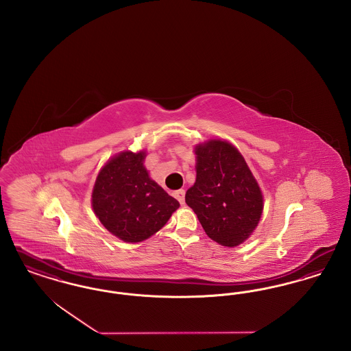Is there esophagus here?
I'll return each instance as SVG.
<instances>
[{
    "mask_svg": "<svg viewBox=\"0 0 351 351\" xmlns=\"http://www.w3.org/2000/svg\"><path fill=\"white\" fill-rule=\"evenodd\" d=\"M173 195H175V197L178 199V201H179L182 205H184V201H185V191H184V189H179V191H176Z\"/></svg>",
    "mask_w": 351,
    "mask_h": 351,
    "instance_id": "34e87169",
    "label": "esophagus"
}]
</instances>
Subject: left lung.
Listing matches in <instances>:
<instances>
[{
	"instance_id": "8db88e82",
	"label": "left lung",
	"mask_w": 351,
	"mask_h": 351,
	"mask_svg": "<svg viewBox=\"0 0 351 351\" xmlns=\"http://www.w3.org/2000/svg\"><path fill=\"white\" fill-rule=\"evenodd\" d=\"M196 182L185 202L206 235L221 246L237 247L256 229L265 206L262 189L239 150L212 138L195 146Z\"/></svg>"
}]
</instances>
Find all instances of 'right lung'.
<instances>
[{
  "label": "right lung",
  "mask_w": 351,
  "mask_h": 351,
  "mask_svg": "<svg viewBox=\"0 0 351 351\" xmlns=\"http://www.w3.org/2000/svg\"><path fill=\"white\" fill-rule=\"evenodd\" d=\"M147 150L121 151L102 167L92 189V209L102 226L126 243H138L159 232L180 206L151 179Z\"/></svg>",
  "instance_id": "add662e5"
}]
</instances>
